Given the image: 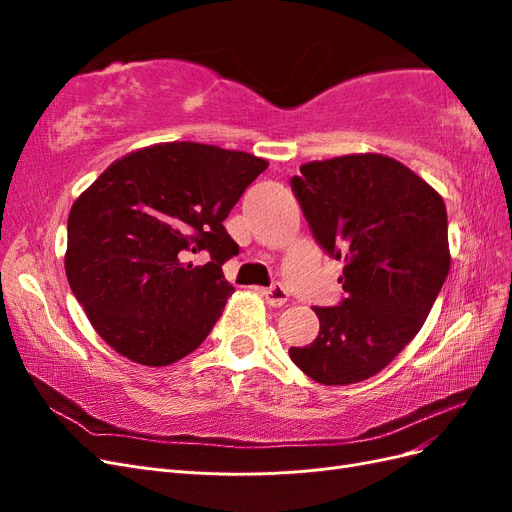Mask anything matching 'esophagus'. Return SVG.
<instances>
[{"instance_id": "1", "label": "esophagus", "mask_w": 512, "mask_h": 512, "mask_svg": "<svg viewBox=\"0 0 512 512\" xmlns=\"http://www.w3.org/2000/svg\"><path fill=\"white\" fill-rule=\"evenodd\" d=\"M262 297L267 299L269 305L273 307H282L286 301H288V292L284 286H271V288H262L260 290Z\"/></svg>"}]
</instances>
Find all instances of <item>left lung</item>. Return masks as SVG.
<instances>
[{
	"label": "left lung",
	"instance_id": "left-lung-1",
	"mask_svg": "<svg viewBox=\"0 0 512 512\" xmlns=\"http://www.w3.org/2000/svg\"><path fill=\"white\" fill-rule=\"evenodd\" d=\"M290 185L322 250L344 260L346 299L314 307L318 337L288 354L320 384L367 380L421 331L446 280L444 200L382 153L307 162Z\"/></svg>",
	"mask_w": 512,
	"mask_h": 512
}]
</instances>
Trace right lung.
Listing matches in <instances>:
<instances>
[{
    "mask_svg": "<svg viewBox=\"0 0 512 512\" xmlns=\"http://www.w3.org/2000/svg\"><path fill=\"white\" fill-rule=\"evenodd\" d=\"M267 166L245 151L158 143L115 160L74 200L66 275L115 352L162 367L205 342L235 292L222 265L239 245L222 222ZM198 251L205 266L189 260Z\"/></svg>",
    "mask_w": 512,
    "mask_h": 512,
    "instance_id": "right-lung-1",
    "label": "right lung"
}]
</instances>
